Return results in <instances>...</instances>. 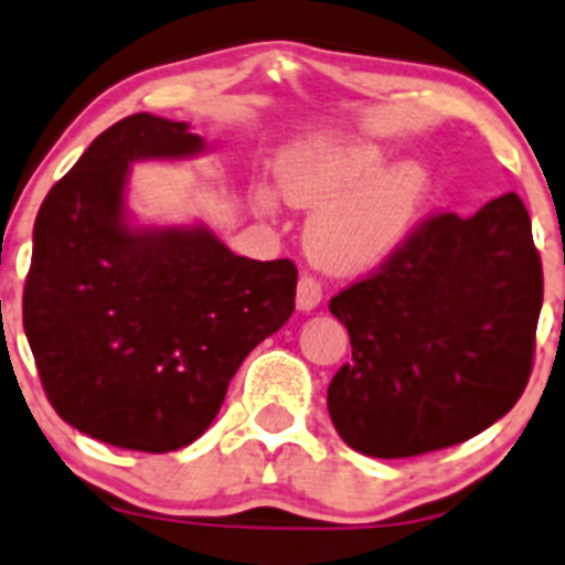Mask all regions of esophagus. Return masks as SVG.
Segmentation results:
<instances>
[{
    "label": "esophagus",
    "mask_w": 565,
    "mask_h": 565,
    "mask_svg": "<svg viewBox=\"0 0 565 565\" xmlns=\"http://www.w3.org/2000/svg\"><path fill=\"white\" fill-rule=\"evenodd\" d=\"M295 300H298V309L300 311H311L320 306L322 300V284L317 281L311 273H303L298 281V295H295Z\"/></svg>",
    "instance_id": "esophagus-1"
}]
</instances>
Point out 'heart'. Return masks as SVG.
<instances>
[{
    "label": "heart",
    "instance_id": "heart-1",
    "mask_svg": "<svg viewBox=\"0 0 565 565\" xmlns=\"http://www.w3.org/2000/svg\"><path fill=\"white\" fill-rule=\"evenodd\" d=\"M383 166L372 143L315 140L278 160V190L300 210H315L306 223V254L328 273H359L386 259L419 215L428 195V173L416 162ZM262 212L276 201L259 188Z\"/></svg>",
    "mask_w": 565,
    "mask_h": 565
}]
</instances>
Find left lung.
I'll use <instances>...</instances> for the list:
<instances>
[{"instance_id":"left-lung-1","label":"left lung","mask_w":565,"mask_h":565,"mask_svg":"<svg viewBox=\"0 0 565 565\" xmlns=\"http://www.w3.org/2000/svg\"><path fill=\"white\" fill-rule=\"evenodd\" d=\"M541 300L544 270L516 193L469 217H425L328 303L353 348L328 386L337 434L372 458L478 436L527 386Z\"/></svg>"}]
</instances>
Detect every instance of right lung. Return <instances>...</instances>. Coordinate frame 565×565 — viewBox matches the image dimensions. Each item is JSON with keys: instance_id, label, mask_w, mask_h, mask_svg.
Masks as SVG:
<instances>
[{"instance_id": "add662e5", "label": "right lung", "mask_w": 565, "mask_h": 565, "mask_svg": "<svg viewBox=\"0 0 565 565\" xmlns=\"http://www.w3.org/2000/svg\"><path fill=\"white\" fill-rule=\"evenodd\" d=\"M204 149L182 120L137 113L87 146L32 232L24 331L71 428L140 452L199 439L245 355L295 309L298 267L237 256L204 226L124 221L129 162Z\"/></svg>"}]
</instances>
